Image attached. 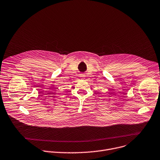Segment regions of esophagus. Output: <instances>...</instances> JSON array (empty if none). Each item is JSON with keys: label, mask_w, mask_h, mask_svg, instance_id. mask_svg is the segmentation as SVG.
<instances>
[{"label": "esophagus", "mask_w": 160, "mask_h": 160, "mask_svg": "<svg viewBox=\"0 0 160 160\" xmlns=\"http://www.w3.org/2000/svg\"><path fill=\"white\" fill-rule=\"evenodd\" d=\"M80 77L81 78V79H84V78H85V75H81L80 76Z\"/></svg>", "instance_id": "esophagus-1"}]
</instances>
